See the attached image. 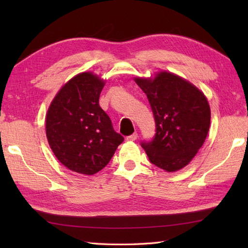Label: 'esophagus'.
<instances>
[{
  "mask_svg": "<svg viewBox=\"0 0 248 248\" xmlns=\"http://www.w3.org/2000/svg\"><path fill=\"white\" fill-rule=\"evenodd\" d=\"M136 139H138V133H133L132 135H130V136H128L127 138V140H130V141H133V140H135Z\"/></svg>",
  "mask_w": 248,
  "mask_h": 248,
  "instance_id": "esophagus-1",
  "label": "esophagus"
}]
</instances>
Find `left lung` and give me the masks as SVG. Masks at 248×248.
I'll use <instances>...</instances> for the list:
<instances>
[{
    "mask_svg": "<svg viewBox=\"0 0 248 248\" xmlns=\"http://www.w3.org/2000/svg\"><path fill=\"white\" fill-rule=\"evenodd\" d=\"M154 112L156 132L141 143L150 162L167 172L189 164L209 132L211 109L199 88L175 73L161 70L154 77H135Z\"/></svg>",
    "mask_w": 248,
    "mask_h": 248,
    "instance_id": "obj_1",
    "label": "left lung"
}]
</instances>
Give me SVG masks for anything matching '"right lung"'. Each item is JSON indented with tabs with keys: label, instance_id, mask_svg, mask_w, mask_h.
<instances>
[{
	"label": "right lung",
	"instance_id": "obj_1",
	"mask_svg": "<svg viewBox=\"0 0 248 248\" xmlns=\"http://www.w3.org/2000/svg\"><path fill=\"white\" fill-rule=\"evenodd\" d=\"M104 84L91 71L78 73L61 87L46 114L50 148L62 165L81 175L101 170L124 141L99 105Z\"/></svg>",
	"mask_w": 248,
	"mask_h": 248
}]
</instances>
